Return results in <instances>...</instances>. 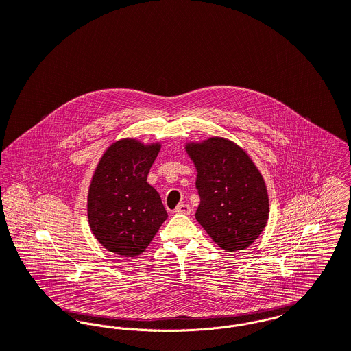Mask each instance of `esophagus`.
I'll return each mask as SVG.
<instances>
[{"label": "esophagus", "instance_id": "34e87169", "mask_svg": "<svg viewBox=\"0 0 351 351\" xmlns=\"http://www.w3.org/2000/svg\"><path fill=\"white\" fill-rule=\"evenodd\" d=\"M191 206H188V204H179V206H176V209H175V212L176 213H182V215H189L191 213Z\"/></svg>", "mask_w": 351, "mask_h": 351}]
</instances>
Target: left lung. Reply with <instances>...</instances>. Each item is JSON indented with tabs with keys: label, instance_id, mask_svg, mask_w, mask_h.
<instances>
[{
	"label": "left lung",
	"instance_id": "obj_1",
	"mask_svg": "<svg viewBox=\"0 0 351 351\" xmlns=\"http://www.w3.org/2000/svg\"><path fill=\"white\" fill-rule=\"evenodd\" d=\"M193 160L200 206L196 220L224 250L253 244L267 226L265 182L247 152L224 138H209L186 145Z\"/></svg>",
	"mask_w": 351,
	"mask_h": 351
}]
</instances>
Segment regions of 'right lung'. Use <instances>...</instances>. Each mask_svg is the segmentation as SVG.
I'll return each instance as SVG.
<instances>
[{
	"mask_svg": "<svg viewBox=\"0 0 351 351\" xmlns=\"http://www.w3.org/2000/svg\"><path fill=\"white\" fill-rule=\"evenodd\" d=\"M160 145L122 139L101 158L87 196L88 224L107 250L135 257L145 252L168 217L156 189L147 183Z\"/></svg>",
	"mask_w": 351,
	"mask_h": 351,
	"instance_id": "obj_1",
	"label": "right lung"
}]
</instances>
